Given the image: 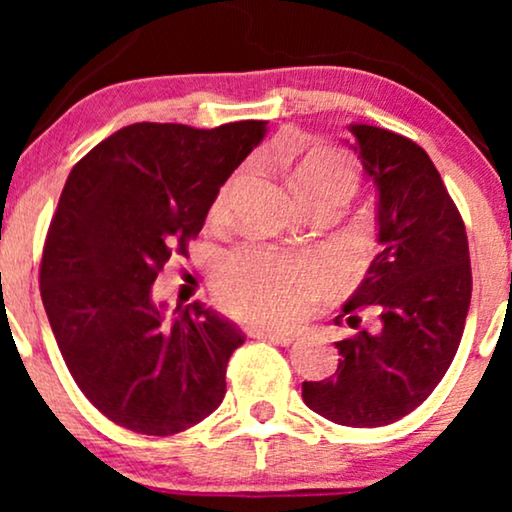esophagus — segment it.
<instances>
[{
    "label": "esophagus",
    "mask_w": 512,
    "mask_h": 512,
    "mask_svg": "<svg viewBox=\"0 0 512 512\" xmlns=\"http://www.w3.org/2000/svg\"><path fill=\"white\" fill-rule=\"evenodd\" d=\"M251 335H254V338H261V340L277 342V345H284V347H289L291 342H296V338H298L296 333L272 331V328H254V331H251Z\"/></svg>",
    "instance_id": "1"
}]
</instances>
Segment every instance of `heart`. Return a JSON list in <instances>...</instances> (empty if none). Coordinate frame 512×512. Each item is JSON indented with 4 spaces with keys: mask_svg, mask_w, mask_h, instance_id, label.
Masks as SVG:
<instances>
[{
    "mask_svg": "<svg viewBox=\"0 0 512 512\" xmlns=\"http://www.w3.org/2000/svg\"><path fill=\"white\" fill-rule=\"evenodd\" d=\"M293 184L317 205L321 200L347 202L359 188V172L345 153L310 149L293 167ZM233 181L221 186L212 202V219L228 212ZM333 282L324 258L296 254L268 244H247L223 256L214 270V289L235 317L254 324H293Z\"/></svg>",
    "mask_w": 512,
    "mask_h": 512,
    "instance_id": "obj_1",
    "label": "heart"
}]
</instances>
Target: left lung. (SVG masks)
<instances>
[{"label":"left lung","instance_id":"left-lung-1","mask_svg":"<svg viewBox=\"0 0 512 512\" xmlns=\"http://www.w3.org/2000/svg\"><path fill=\"white\" fill-rule=\"evenodd\" d=\"M363 172L377 188V242L354 296L335 317L359 328V312L380 319L335 342L333 377L303 382L317 415L354 429L394 424L419 408L450 368L471 305L466 226L429 153L412 139L375 125H349Z\"/></svg>","mask_w":512,"mask_h":512}]
</instances>
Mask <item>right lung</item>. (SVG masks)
Listing matches in <instances>:
<instances>
[{"instance_id":"1","label":"right lung","mask_w":512,"mask_h":512,"mask_svg":"<svg viewBox=\"0 0 512 512\" xmlns=\"http://www.w3.org/2000/svg\"><path fill=\"white\" fill-rule=\"evenodd\" d=\"M263 137L265 121L135 123L69 172L41 256V300L74 382L123 429L174 436L226 396L240 328L202 303L167 317L151 286L172 254H188L219 188Z\"/></svg>"}]
</instances>
